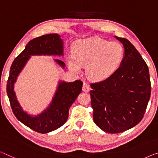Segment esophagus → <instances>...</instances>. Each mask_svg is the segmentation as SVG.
I'll list each match as a JSON object with an SVG mask.
<instances>
[{
  "label": "esophagus",
  "instance_id": "esophagus-1",
  "mask_svg": "<svg viewBox=\"0 0 158 158\" xmlns=\"http://www.w3.org/2000/svg\"><path fill=\"white\" fill-rule=\"evenodd\" d=\"M90 90H91V88H90L89 85H88L86 83H84L83 84V87H82V91L84 92H89Z\"/></svg>",
  "mask_w": 158,
  "mask_h": 158
}]
</instances>
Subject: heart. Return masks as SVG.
<instances>
[{"label": "heart", "mask_w": 158, "mask_h": 158, "mask_svg": "<svg viewBox=\"0 0 158 158\" xmlns=\"http://www.w3.org/2000/svg\"><path fill=\"white\" fill-rule=\"evenodd\" d=\"M123 57V47L118 42L91 37L74 42L73 54L68 56L67 64L75 74L81 73L82 66H86L88 78L102 81L118 69Z\"/></svg>", "instance_id": "obj_1"}]
</instances>
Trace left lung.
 I'll return each mask as SVG.
<instances>
[{
	"label": "left lung",
	"mask_w": 158,
	"mask_h": 158,
	"mask_svg": "<svg viewBox=\"0 0 158 158\" xmlns=\"http://www.w3.org/2000/svg\"><path fill=\"white\" fill-rule=\"evenodd\" d=\"M122 44L124 57L110 77L91 84L94 121L102 131L121 133L143 117L151 97V81L146 62L131 42L114 36Z\"/></svg>",
	"instance_id": "8db88e82"
}]
</instances>
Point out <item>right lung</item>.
Wrapping results in <instances>:
<instances>
[{"mask_svg":"<svg viewBox=\"0 0 158 158\" xmlns=\"http://www.w3.org/2000/svg\"><path fill=\"white\" fill-rule=\"evenodd\" d=\"M33 56H63V40L57 34L44 35L31 40L12 62L7 83V96L17 119L35 131L46 134L60 128L65 123L69 107L81 92L83 82L79 80L74 82L59 80L56 91L48 106L39 114H29L24 110L17 101L14 89L17 77ZM54 62L62 69L65 67L64 62L60 60L56 59Z\"/></svg>","mask_w":158,"mask_h":158,"instance_id":"add662e5","label":"right lung"}]
</instances>
